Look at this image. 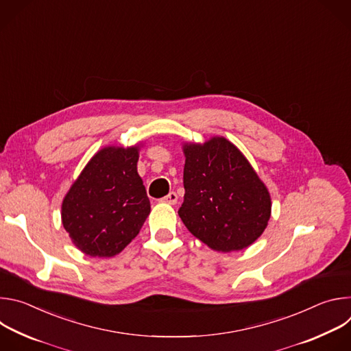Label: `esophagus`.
<instances>
[{
	"label": "esophagus",
	"mask_w": 351,
	"mask_h": 351,
	"mask_svg": "<svg viewBox=\"0 0 351 351\" xmlns=\"http://www.w3.org/2000/svg\"><path fill=\"white\" fill-rule=\"evenodd\" d=\"M162 203H167V204H171V206H175L178 203V194L175 191H171L168 195H165L162 199Z\"/></svg>",
	"instance_id": "1"
}]
</instances>
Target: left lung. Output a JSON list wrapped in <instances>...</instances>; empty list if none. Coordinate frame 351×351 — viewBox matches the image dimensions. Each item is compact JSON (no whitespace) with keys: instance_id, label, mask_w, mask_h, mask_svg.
I'll use <instances>...</instances> for the list:
<instances>
[{"instance_id":"obj_1","label":"left lung","mask_w":351,"mask_h":351,"mask_svg":"<svg viewBox=\"0 0 351 351\" xmlns=\"http://www.w3.org/2000/svg\"><path fill=\"white\" fill-rule=\"evenodd\" d=\"M184 199L178 214L215 252L253 244L271 218V195L240 149L225 137L184 143Z\"/></svg>"}]
</instances>
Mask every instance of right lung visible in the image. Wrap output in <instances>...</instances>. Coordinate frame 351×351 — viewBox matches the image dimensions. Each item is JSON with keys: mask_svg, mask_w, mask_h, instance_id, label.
<instances>
[{"mask_svg": "<svg viewBox=\"0 0 351 351\" xmlns=\"http://www.w3.org/2000/svg\"><path fill=\"white\" fill-rule=\"evenodd\" d=\"M138 144L99 149L62 202V225L90 257H114L138 234L152 207L137 173Z\"/></svg>", "mask_w": 351, "mask_h": 351, "instance_id": "obj_1", "label": "right lung"}]
</instances>
